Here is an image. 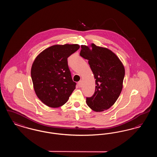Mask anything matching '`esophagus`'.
<instances>
[{"mask_svg":"<svg viewBox=\"0 0 157 157\" xmlns=\"http://www.w3.org/2000/svg\"><path fill=\"white\" fill-rule=\"evenodd\" d=\"M78 86H79V87H81L82 85V81H79L78 83Z\"/></svg>","mask_w":157,"mask_h":157,"instance_id":"esophagus-1","label":"esophagus"}]
</instances>
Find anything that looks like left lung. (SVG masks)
Masks as SVG:
<instances>
[{"mask_svg":"<svg viewBox=\"0 0 157 157\" xmlns=\"http://www.w3.org/2000/svg\"><path fill=\"white\" fill-rule=\"evenodd\" d=\"M92 49L81 45L80 56L88 60L95 80V90L86 104L96 112L104 111L111 107L122 89L125 69L117 55L108 49L92 44Z\"/></svg>","mask_w":157,"mask_h":157,"instance_id":"left-lung-1","label":"left lung"}]
</instances>
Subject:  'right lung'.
Masks as SVG:
<instances>
[{"instance_id": "obj_1", "label": "right lung", "mask_w": 157, "mask_h": 157, "mask_svg": "<svg viewBox=\"0 0 157 157\" xmlns=\"http://www.w3.org/2000/svg\"><path fill=\"white\" fill-rule=\"evenodd\" d=\"M79 45H53L40 53L33 63L31 78L39 99L45 105L58 108L65 104L76 82L72 78L67 58Z\"/></svg>"}]
</instances>
